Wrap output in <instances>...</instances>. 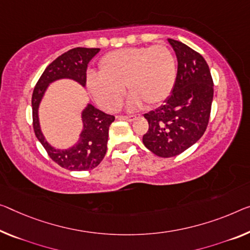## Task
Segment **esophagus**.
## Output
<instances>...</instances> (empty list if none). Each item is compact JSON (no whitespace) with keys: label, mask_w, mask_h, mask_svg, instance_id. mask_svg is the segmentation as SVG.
<instances>
[{"label":"esophagus","mask_w":250,"mask_h":250,"mask_svg":"<svg viewBox=\"0 0 250 250\" xmlns=\"http://www.w3.org/2000/svg\"><path fill=\"white\" fill-rule=\"evenodd\" d=\"M135 117L136 116H134V115H133V116H120L118 118H120L121 121H129V122H132V121L135 120Z\"/></svg>","instance_id":"obj_1"}]
</instances>
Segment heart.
I'll use <instances>...</instances> for the list:
<instances>
[{
	"instance_id": "1",
	"label": "heart",
	"mask_w": 250,
	"mask_h": 250,
	"mask_svg": "<svg viewBox=\"0 0 250 250\" xmlns=\"http://www.w3.org/2000/svg\"><path fill=\"white\" fill-rule=\"evenodd\" d=\"M176 61L165 44L125 48L107 53L99 60L98 74L87 76L88 89L104 109L115 112L121 107L125 87L132 93L128 108L162 103L173 90Z\"/></svg>"
}]
</instances>
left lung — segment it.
<instances>
[{"label":"left lung","instance_id":"1","mask_svg":"<svg viewBox=\"0 0 250 250\" xmlns=\"http://www.w3.org/2000/svg\"><path fill=\"white\" fill-rule=\"evenodd\" d=\"M178 59L173 90L163 105L144 114L143 144L155 155L181 154L200 140L209 123L213 82L205 58L182 42L167 39Z\"/></svg>","mask_w":250,"mask_h":250}]
</instances>
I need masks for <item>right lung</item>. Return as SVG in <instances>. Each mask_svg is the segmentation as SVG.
<instances>
[{"instance_id": "add662e5", "label": "right lung", "mask_w": 250, "mask_h": 250, "mask_svg": "<svg viewBox=\"0 0 250 250\" xmlns=\"http://www.w3.org/2000/svg\"><path fill=\"white\" fill-rule=\"evenodd\" d=\"M99 50L98 48H74L62 53L45 68L32 94V118L36 136L51 160L70 171L93 170L102 162L107 151L109 126L115 117L88 104L82 113L83 127L77 144L67 149H57L45 141L41 132L38 113L39 105L48 86L56 80L72 79L85 87L87 66Z\"/></svg>"}]
</instances>
